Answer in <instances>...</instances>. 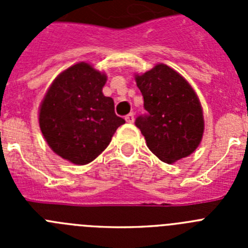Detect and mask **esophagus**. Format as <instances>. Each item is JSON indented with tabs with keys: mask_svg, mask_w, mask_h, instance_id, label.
Here are the masks:
<instances>
[{
	"mask_svg": "<svg viewBox=\"0 0 248 248\" xmlns=\"http://www.w3.org/2000/svg\"><path fill=\"white\" fill-rule=\"evenodd\" d=\"M125 120H126V123H133V122H134V114L129 113L128 115H126V117H125Z\"/></svg>",
	"mask_w": 248,
	"mask_h": 248,
	"instance_id": "obj_1",
	"label": "esophagus"
}]
</instances>
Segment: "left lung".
<instances>
[{
	"label": "left lung",
	"mask_w": 248,
	"mask_h": 248,
	"mask_svg": "<svg viewBox=\"0 0 248 248\" xmlns=\"http://www.w3.org/2000/svg\"><path fill=\"white\" fill-rule=\"evenodd\" d=\"M134 77L148 111L135 125L151 153L166 164L191 155L205 129L202 107L191 84L164 63Z\"/></svg>",
	"instance_id": "1"
}]
</instances>
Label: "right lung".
<instances>
[{"label":"right lung","instance_id":"obj_1","mask_svg":"<svg viewBox=\"0 0 248 248\" xmlns=\"http://www.w3.org/2000/svg\"><path fill=\"white\" fill-rule=\"evenodd\" d=\"M107 74L91 63L71 65L56 77L38 110L48 146L76 165H87L107 149L125 120L115 115L114 100L103 94Z\"/></svg>","mask_w":248,"mask_h":248}]
</instances>
